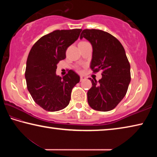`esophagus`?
<instances>
[{"label":"esophagus","mask_w":157,"mask_h":157,"mask_svg":"<svg viewBox=\"0 0 157 157\" xmlns=\"http://www.w3.org/2000/svg\"><path fill=\"white\" fill-rule=\"evenodd\" d=\"M85 79H86V78H85V77H84V76H80V81H81V82L84 81Z\"/></svg>","instance_id":"1"}]
</instances>
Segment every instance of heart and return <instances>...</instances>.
<instances>
[{"label":"heart","mask_w":157,"mask_h":157,"mask_svg":"<svg viewBox=\"0 0 157 157\" xmlns=\"http://www.w3.org/2000/svg\"><path fill=\"white\" fill-rule=\"evenodd\" d=\"M80 43H85V42H84V41H82V42H80Z\"/></svg>","instance_id":"heart-1"}]
</instances>
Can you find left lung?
I'll return each mask as SVG.
<instances>
[{"label":"left lung","mask_w":157,"mask_h":157,"mask_svg":"<svg viewBox=\"0 0 157 157\" xmlns=\"http://www.w3.org/2000/svg\"><path fill=\"white\" fill-rule=\"evenodd\" d=\"M91 44L93 55L90 67L94 73L102 70V78L90 79L92 87L87 92L88 103L100 111L113 109L123 99L131 81L130 64L123 45L107 32L85 29L80 39Z\"/></svg>","instance_id":"left-lung-1"}]
</instances>
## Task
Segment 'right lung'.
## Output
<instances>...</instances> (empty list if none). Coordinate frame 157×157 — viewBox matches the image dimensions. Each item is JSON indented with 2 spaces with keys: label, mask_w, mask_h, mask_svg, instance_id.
<instances>
[{
  "label": "right lung",
  "mask_w": 157,
  "mask_h": 157,
  "mask_svg": "<svg viewBox=\"0 0 157 157\" xmlns=\"http://www.w3.org/2000/svg\"><path fill=\"white\" fill-rule=\"evenodd\" d=\"M81 31H53L41 37L29 52L25 73L27 88L34 102L44 110L57 111L67 107L72 89L79 82L80 78L75 71L69 70L62 78L56 75V69Z\"/></svg>",
  "instance_id": "obj_1"
}]
</instances>
